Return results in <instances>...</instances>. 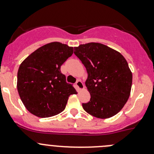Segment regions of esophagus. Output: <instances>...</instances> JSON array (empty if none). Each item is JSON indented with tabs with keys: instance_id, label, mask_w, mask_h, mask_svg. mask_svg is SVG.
Returning a JSON list of instances; mask_svg holds the SVG:
<instances>
[{
	"instance_id": "1",
	"label": "esophagus",
	"mask_w": 154,
	"mask_h": 154,
	"mask_svg": "<svg viewBox=\"0 0 154 154\" xmlns=\"http://www.w3.org/2000/svg\"><path fill=\"white\" fill-rule=\"evenodd\" d=\"M76 86H77V88H79V89H83V88H84V84H83V83H82V81L81 80H78L77 81V83H76Z\"/></svg>"
}]
</instances>
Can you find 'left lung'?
Here are the masks:
<instances>
[{"label": "left lung", "instance_id": "8db88e82", "mask_svg": "<svg viewBox=\"0 0 154 154\" xmlns=\"http://www.w3.org/2000/svg\"><path fill=\"white\" fill-rule=\"evenodd\" d=\"M88 73L86 86L91 98L83 103L86 112L109 119L122 110L131 91L133 75L125 57L100 43L90 42L74 48Z\"/></svg>", "mask_w": 154, "mask_h": 154}]
</instances>
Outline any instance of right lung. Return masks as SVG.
<instances>
[{"label":"right lung","mask_w":154,"mask_h":154,"mask_svg":"<svg viewBox=\"0 0 154 154\" xmlns=\"http://www.w3.org/2000/svg\"><path fill=\"white\" fill-rule=\"evenodd\" d=\"M73 52V47L54 42L35 50L21 63L17 88L24 106L32 115L56 116L65 109L68 97L77 94L60 71Z\"/></svg>","instance_id":"add662e5"}]
</instances>
